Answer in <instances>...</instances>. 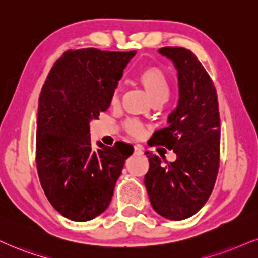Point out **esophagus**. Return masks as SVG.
I'll list each match as a JSON object with an SVG mask.
<instances>
[{
	"instance_id": "obj_1",
	"label": "esophagus",
	"mask_w": 258,
	"mask_h": 258,
	"mask_svg": "<svg viewBox=\"0 0 258 258\" xmlns=\"http://www.w3.org/2000/svg\"><path fill=\"white\" fill-rule=\"evenodd\" d=\"M134 152H135V153L136 154H139V155H141L142 153H144V149H142V147H141V146H135V147H134Z\"/></svg>"
}]
</instances>
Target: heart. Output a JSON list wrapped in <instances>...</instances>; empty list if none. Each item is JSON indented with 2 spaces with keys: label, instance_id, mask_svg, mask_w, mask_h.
Listing matches in <instances>:
<instances>
[{
  "label": "heart",
  "instance_id": "1",
  "mask_svg": "<svg viewBox=\"0 0 258 258\" xmlns=\"http://www.w3.org/2000/svg\"><path fill=\"white\" fill-rule=\"evenodd\" d=\"M138 81L145 88L146 93L149 97V99L154 100L157 98H164L167 99L170 87H168V81L166 75L163 69L155 66H148L142 68L138 74ZM112 104L118 103V90H116L112 94ZM125 128L129 134L134 136H140L144 132L142 125L135 120H130L125 124Z\"/></svg>",
  "mask_w": 258,
  "mask_h": 258
}]
</instances>
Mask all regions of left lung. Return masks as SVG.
<instances>
[{
	"mask_svg": "<svg viewBox=\"0 0 258 258\" xmlns=\"http://www.w3.org/2000/svg\"><path fill=\"white\" fill-rule=\"evenodd\" d=\"M178 76V103L166 128L152 142L173 149L177 159L164 165L146 152L145 185L153 209L168 220H184L205 206L214 187L220 161V116L212 79L196 56L184 47H161Z\"/></svg>",
	"mask_w": 258,
	"mask_h": 258,
	"instance_id": "left-lung-1",
	"label": "left lung"
}]
</instances>
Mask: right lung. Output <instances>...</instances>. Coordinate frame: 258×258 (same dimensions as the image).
Returning <instances> with one entry per match:
<instances>
[{"label":"right lung","instance_id":"obj_1","mask_svg":"<svg viewBox=\"0 0 258 258\" xmlns=\"http://www.w3.org/2000/svg\"><path fill=\"white\" fill-rule=\"evenodd\" d=\"M136 51H67L47 75L38 104L36 160L51 206L73 221L105 212L132 145L91 141L90 123L109 109L123 69Z\"/></svg>","mask_w":258,"mask_h":258}]
</instances>
